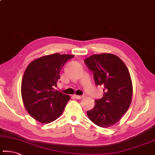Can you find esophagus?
<instances>
[{"instance_id":"1","label":"esophagus","mask_w":155,"mask_h":155,"mask_svg":"<svg viewBox=\"0 0 155 155\" xmlns=\"http://www.w3.org/2000/svg\"><path fill=\"white\" fill-rule=\"evenodd\" d=\"M74 97H75L76 99H81L82 98L84 97V96H78V95H74Z\"/></svg>"}]
</instances>
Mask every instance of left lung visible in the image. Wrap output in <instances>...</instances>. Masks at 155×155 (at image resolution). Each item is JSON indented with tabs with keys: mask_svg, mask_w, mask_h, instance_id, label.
Returning a JSON list of instances; mask_svg holds the SVG:
<instances>
[{
	"mask_svg": "<svg viewBox=\"0 0 155 155\" xmlns=\"http://www.w3.org/2000/svg\"><path fill=\"white\" fill-rule=\"evenodd\" d=\"M84 63L93 71L96 86L104 87L103 97L95 100V106L87 112V116L100 127L113 126L131 104L133 87L129 71L124 63L112 54H94L87 58Z\"/></svg>",
	"mask_w": 155,
	"mask_h": 155,
	"instance_id": "obj_1",
	"label": "left lung"
}]
</instances>
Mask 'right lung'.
<instances>
[{
    "label": "right lung",
    "instance_id": "obj_1",
    "mask_svg": "<svg viewBox=\"0 0 155 155\" xmlns=\"http://www.w3.org/2000/svg\"><path fill=\"white\" fill-rule=\"evenodd\" d=\"M74 55L56 53L33 61L24 72L21 96L28 113L41 123H50L61 115L70 96L54 89L67 61Z\"/></svg>",
    "mask_w": 155,
    "mask_h": 155
}]
</instances>
